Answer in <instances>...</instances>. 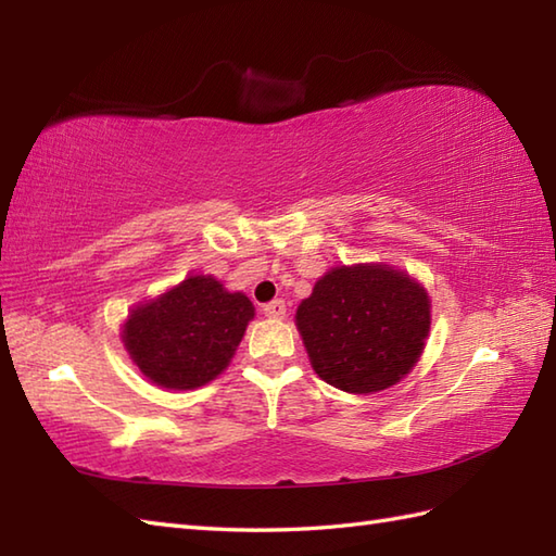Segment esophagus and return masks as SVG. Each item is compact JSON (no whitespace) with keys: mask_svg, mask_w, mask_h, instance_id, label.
I'll use <instances>...</instances> for the list:
<instances>
[{"mask_svg":"<svg viewBox=\"0 0 556 556\" xmlns=\"http://www.w3.org/2000/svg\"><path fill=\"white\" fill-rule=\"evenodd\" d=\"M263 313H265L267 317H285V315H287V303L281 301V299L269 301V303L263 305Z\"/></svg>","mask_w":556,"mask_h":556,"instance_id":"esophagus-1","label":"esophagus"}]
</instances>
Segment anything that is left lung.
Wrapping results in <instances>:
<instances>
[{"mask_svg":"<svg viewBox=\"0 0 556 556\" xmlns=\"http://www.w3.org/2000/svg\"><path fill=\"white\" fill-rule=\"evenodd\" d=\"M296 325L327 384L370 394L396 384L420 358L430 299L387 265L337 267L299 305Z\"/></svg>","mask_w":556,"mask_h":556,"instance_id":"obj_1","label":"left lung"}]
</instances>
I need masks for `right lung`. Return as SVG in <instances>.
Listing matches in <instances>:
<instances>
[{"label":"right lung","mask_w":556,"mask_h":556,"mask_svg":"<svg viewBox=\"0 0 556 556\" xmlns=\"http://www.w3.org/2000/svg\"><path fill=\"white\" fill-rule=\"evenodd\" d=\"M253 315L243 293H229L215 277H188L128 315L124 346L148 380L193 389L227 368Z\"/></svg>","instance_id":"add662e5"}]
</instances>
